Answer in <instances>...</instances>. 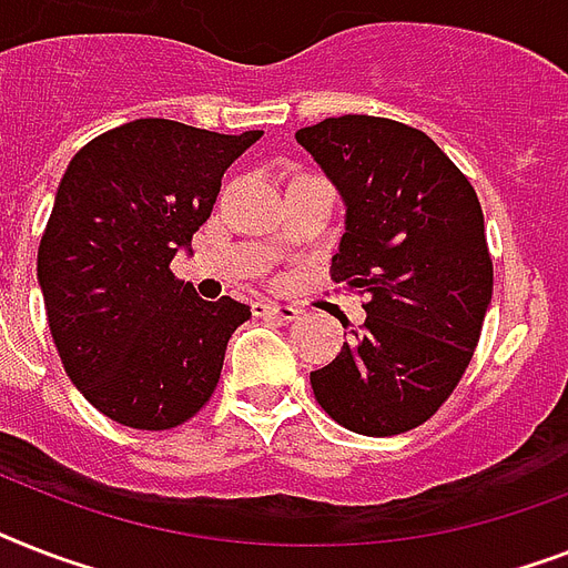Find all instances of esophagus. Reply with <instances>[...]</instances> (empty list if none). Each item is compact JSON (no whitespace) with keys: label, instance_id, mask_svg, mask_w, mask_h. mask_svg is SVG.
I'll return each mask as SVG.
<instances>
[{"label":"esophagus","instance_id":"34e87169","mask_svg":"<svg viewBox=\"0 0 568 568\" xmlns=\"http://www.w3.org/2000/svg\"><path fill=\"white\" fill-rule=\"evenodd\" d=\"M253 315L256 318H274V321H297L301 312L294 310V306H283V303H271V301H256L253 303Z\"/></svg>","mask_w":568,"mask_h":568}]
</instances>
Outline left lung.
<instances>
[{
	"label": "left lung",
	"mask_w": 568,
	"mask_h": 568,
	"mask_svg": "<svg viewBox=\"0 0 568 568\" xmlns=\"http://www.w3.org/2000/svg\"><path fill=\"white\" fill-rule=\"evenodd\" d=\"M297 144L345 200L333 280L368 294V318L310 374L312 392L347 430H413L457 388L493 301L475 189L430 138L397 120L327 118L301 129Z\"/></svg>",
	"instance_id": "left-lung-1"
}]
</instances>
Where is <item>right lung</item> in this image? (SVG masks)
<instances>
[{
  "instance_id": "add662e5",
  "label": "right lung",
  "mask_w": 568,
  "mask_h": 568,
  "mask_svg": "<svg viewBox=\"0 0 568 568\" xmlns=\"http://www.w3.org/2000/svg\"><path fill=\"white\" fill-rule=\"evenodd\" d=\"M262 132L221 135L144 118L73 155L38 247V283L67 377L111 422L171 430L221 379L250 306L176 280L221 176Z\"/></svg>"
}]
</instances>
